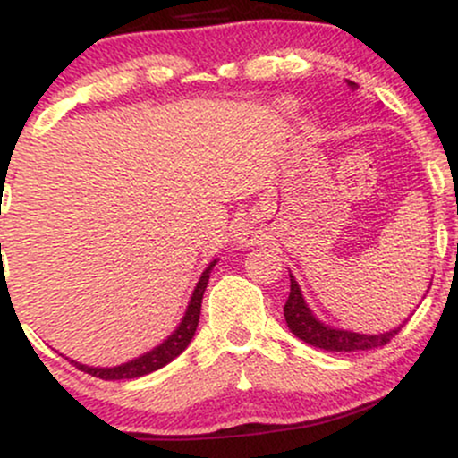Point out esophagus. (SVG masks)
I'll return each instance as SVG.
<instances>
[{
  "mask_svg": "<svg viewBox=\"0 0 458 458\" xmlns=\"http://www.w3.org/2000/svg\"><path fill=\"white\" fill-rule=\"evenodd\" d=\"M262 239V230L256 224L251 222H243L236 225V233H234V241L241 247H250L254 243H260Z\"/></svg>",
  "mask_w": 458,
  "mask_h": 458,
  "instance_id": "esophagus-1",
  "label": "esophagus"
}]
</instances>
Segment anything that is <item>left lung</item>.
Masks as SVG:
<instances>
[{
    "label": "left lung",
    "instance_id": "left-lung-1",
    "mask_svg": "<svg viewBox=\"0 0 458 458\" xmlns=\"http://www.w3.org/2000/svg\"><path fill=\"white\" fill-rule=\"evenodd\" d=\"M349 86L357 88L355 81H349ZM284 318H286L288 329L297 335L303 343L318 346V349L325 351H370L379 349V346L387 344L394 335L401 331V327L386 331V334L368 335V334H355V331L346 329H334L329 325L320 323V320L314 317L312 310L306 306L303 301L301 291H299V284L295 277L291 276V293H288L286 303H284Z\"/></svg>",
    "mask_w": 458,
    "mask_h": 458
}]
</instances>
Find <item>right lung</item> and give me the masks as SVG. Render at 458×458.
Returning a JSON list of instances; mask_svg holds the SVG:
<instances>
[{
  "label": "right lung",
  "mask_w": 458,
  "mask_h": 458,
  "mask_svg": "<svg viewBox=\"0 0 458 458\" xmlns=\"http://www.w3.org/2000/svg\"><path fill=\"white\" fill-rule=\"evenodd\" d=\"M215 262L217 260H213L211 265L204 269L202 277H199V282L196 284V291H193L191 301H189L187 312H185V317H182L181 325H178V327L174 329V334H172L167 340H163L159 346H155V349L148 351V353L135 357V360L127 361V364H120L114 368H92V366L79 364V361H72V364H75L79 370L88 372V375L97 377V379H103V381L138 379V377L150 375V372L159 370V368L170 364L174 357H178L182 351L187 349L189 343H191L193 334H196L198 320H199V310H202V297H204V291H207V284H208V277H211Z\"/></svg>",
  "instance_id": "right-lung-1"
}]
</instances>
